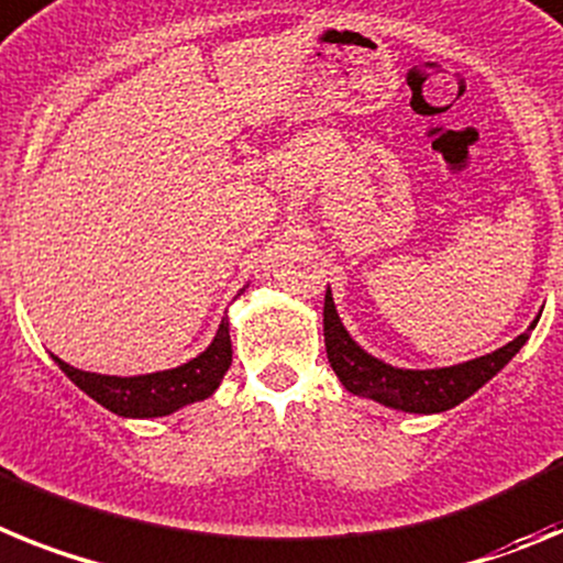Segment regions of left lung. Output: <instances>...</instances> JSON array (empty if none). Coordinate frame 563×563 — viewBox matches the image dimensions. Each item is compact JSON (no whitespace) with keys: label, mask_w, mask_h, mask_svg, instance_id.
Segmentation results:
<instances>
[{"label":"left lung","mask_w":563,"mask_h":563,"mask_svg":"<svg viewBox=\"0 0 563 563\" xmlns=\"http://www.w3.org/2000/svg\"><path fill=\"white\" fill-rule=\"evenodd\" d=\"M536 322L539 320H532L530 329L525 334H518L512 342L501 345L493 354L471 360V363H459L451 365V368L410 371L394 368V365L376 360L351 340V334L336 317L331 288L325 291V306H322L325 354H329L331 368L340 376L345 390H351L356 397H368L379 405H388V408L408 410V413H442V410L456 408L459 402L473 397L530 340V331L536 329Z\"/></svg>","instance_id":"1"}]
</instances>
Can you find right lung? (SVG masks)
Wrapping results in <instances>:
<instances>
[{
    "instance_id": "1",
    "label": "right lung",
    "mask_w": 563,
    "mask_h": 563,
    "mask_svg": "<svg viewBox=\"0 0 563 563\" xmlns=\"http://www.w3.org/2000/svg\"><path fill=\"white\" fill-rule=\"evenodd\" d=\"M58 368L70 376L78 388L85 390L107 410L119 413V417L133 419H153L166 417L173 410L184 408L189 402L212 397L223 374L232 365V340H229V320H221V329L209 342V349L198 354L189 363L178 365L169 371H155V374L141 376H107L90 374V371H78L58 360Z\"/></svg>"
}]
</instances>
